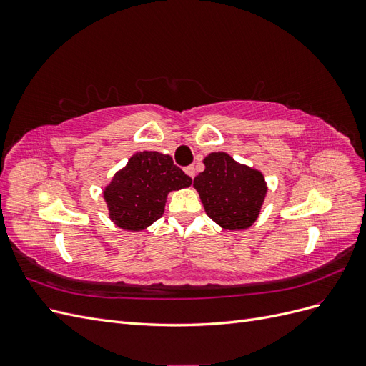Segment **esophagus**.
I'll use <instances>...</instances> for the list:
<instances>
[{
	"label": "esophagus",
	"instance_id": "obj_1",
	"mask_svg": "<svg viewBox=\"0 0 366 366\" xmlns=\"http://www.w3.org/2000/svg\"><path fill=\"white\" fill-rule=\"evenodd\" d=\"M184 172L191 177V179H194L195 177V166L194 164H191V166H187V168H184Z\"/></svg>",
	"mask_w": 366,
	"mask_h": 366
}]
</instances>
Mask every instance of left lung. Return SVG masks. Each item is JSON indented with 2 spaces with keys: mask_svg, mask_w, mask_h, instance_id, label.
Instances as JSON below:
<instances>
[{
  "mask_svg": "<svg viewBox=\"0 0 366 366\" xmlns=\"http://www.w3.org/2000/svg\"><path fill=\"white\" fill-rule=\"evenodd\" d=\"M204 171L194 179L206 214L229 230L250 227L267 194L264 177L239 164L226 152H212L203 160Z\"/></svg>",
  "mask_w": 366,
  "mask_h": 366,
  "instance_id": "8db88e82",
  "label": "left lung"
}]
</instances>
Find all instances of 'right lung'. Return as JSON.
<instances>
[{
  "label": "right lung",
  "mask_w": 366,
  "mask_h": 366,
  "mask_svg": "<svg viewBox=\"0 0 366 366\" xmlns=\"http://www.w3.org/2000/svg\"><path fill=\"white\" fill-rule=\"evenodd\" d=\"M191 183V177L174 164L171 156L156 151L137 152L105 187L109 218L122 229L143 230L163 215L171 191Z\"/></svg>",
  "instance_id": "obj_1"
}]
</instances>
